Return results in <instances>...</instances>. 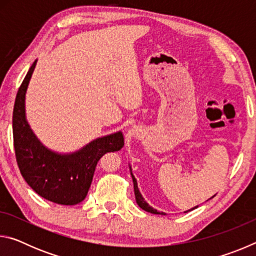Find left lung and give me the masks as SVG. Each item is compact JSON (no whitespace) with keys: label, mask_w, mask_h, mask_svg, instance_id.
Listing matches in <instances>:
<instances>
[{"label":"left lung","mask_w":256,"mask_h":256,"mask_svg":"<svg viewBox=\"0 0 256 256\" xmlns=\"http://www.w3.org/2000/svg\"><path fill=\"white\" fill-rule=\"evenodd\" d=\"M131 175H132V172H131ZM132 178H133V184H134V196H136V200L138 206H140L141 209H144V211L151 212V214H164V212H159V211H157L156 209H154V208H151V206L148 204V203H146V202L144 201V198H142L140 190H138V188L136 180L134 178L133 175H132ZM196 208H193V209H196ZM193 209H190V210H193ZM190 210H188V211H190ZM186 212H188V211H186Z\"/></svg>","instance_id":"left-lung-1"}]
</instances>
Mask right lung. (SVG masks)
Wrapping results in <instances>:
<instances>
[{
    "instance_id": "1",
    "label": "right lung",
    "mask_w": 256,
    "mask_h": 256,
    "mask_svg": "<svg viewBox=\"0 0 256 256\" xmlns=\"http://www.w3.org/2000/svg\"><path fill=\"white\" fill-rule=\"evenodd\" d=\"M37 60L30 66L16 94L14 118V146L21 175L34 192L58 204L74 206L88 194L98 160L123 148L120 132L96 138L71 154L46 149L34 136L24 115V96Z\"/></svg>"
}]
</instances>
